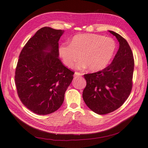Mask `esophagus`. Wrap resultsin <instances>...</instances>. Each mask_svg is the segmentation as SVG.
<instances>
[{
  "label": "esophagus",
  "mask_w": 148,
  "mask_h": 148,
  "mask_svg": "<svg viewBox=\"0 0 148 148\" xmlns=\"http://www.w3.org/2000/svg\"><path fill=\"white\" fill-rule=\"evenodd\" d=\"M83 74L82 73H79V72H77V71H76V72L75 73V74H74V76L75 77H77V76H82Z\"/></svg>",
  "instance_id": "1"
}]
</instances>
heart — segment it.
I'll list each match as a JSON object with an SVG mask.
<instances>
[{
  "label": "heart",
  "mask_w": 148,
  "mask_h": 148,
  "mask_svg": "<svg viewBox=\"0 0 148 148\" xmlns=\"http://www.w3.org/2000/svg\"><path fill=\"white\" fill-rule=\"evenodd\" d=\"M115 49L116 44L112 38L82 34L73 36L70 44H60L59 53L67 66L73 67L82 57L83 60L78 64V68L88 66L89 70L97 71L108 65Z\"/></svg>",
  "instance_id": "b5f03b06"
}]
</instances>
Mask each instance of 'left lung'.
<instances>
[{
	"label": "left lung",
	"instance_id": "obj_1",
	"mask_svg": "<svg viewBox=\"0 0 148 148\" xmlns=\"http://www.w3.org/2000/svg\"><path fill=\"white\" fill-rule=\"evenodd\" d=\"M117 39L119 49L112 63L96 73L85 74L86 86L83 98L86 106L95 113L112 112L123 105L132 89L134 59L132 49L122 36L109 31Z\"/></svg>",
	"mask_w": 148,
	"mask_h": 148
}]
</instances>
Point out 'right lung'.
Masks as SVG:
<instances>
[{
  "instance_id": "right-lung-1",
  "label": "right lung",
  "mask_w": 148,
  "mask_h": 148,
  "mask_svg": "<svg viewBox=\"0 0 148 148\" xmlns=\"http://www.w3.org/2000/svg\"><path fill=\"white\" fill-rule=\"evenodd\" d=\"M64 30L44 27L22 49L15 70L17 93L23 104L38 115L59 109L74 72L59 58V41Z\"/></svg>"
}]
</instances>
